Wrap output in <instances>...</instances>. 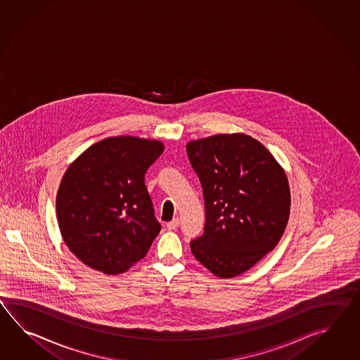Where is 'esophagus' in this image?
Segmentation results:
<instances>
[{
  "mask_svg": "<svg viewBox=\"0 0 360 360\" xmlns=\"http://www.w3.org/2000/svg\"><path fill=\"white\" fill-rule=\"evenodd\" d=\"M179 224H180L179 217H175L172 221L167 222V229L175 230L176 229L177 226H179Z\"/></svg>",
  "mask_w": 360,
  "mask_h": 360,
  "instance_id": "34e87169",
  "label": "esophagus"
}]
</instances>
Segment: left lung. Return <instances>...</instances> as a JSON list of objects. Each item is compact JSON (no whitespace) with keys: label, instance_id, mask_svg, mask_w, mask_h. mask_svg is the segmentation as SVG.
Returning <instances> with one entry per match:
<instances>
[{"label":"left lung","instance_id":"8db88e82","mask_svg":"<svg viewBox=\"0 0 360 360\" xmlns=\"http://www.w3.org/2000/svg\"><path fill=\"white\" fill-rule=\"evenodd\" d=\"M203 189L206 224L191 252L214 276H238L276 248L290 219L283 167L245 134H219L186 144Z\"/></svg>","mask_w":360,"mask_h":360}]
</instances>
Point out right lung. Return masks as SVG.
Listing matches in <instances>:
<instances>
[{
    "mask_svg": "<svg viewBox=\"0 0 360 360\" xmlns=\"http://www.w3.org/2000/svg\"><path fill=\"white\" fill-rule=\"evenodd\" d=\"M163 150L160 140L113 136L70 163L56 194V217L65 245L84 265L121 274L148 253L161 225L144 177Z\"/></svg>",
    "mask_w": 360,
    "mask_h": 360,
    "instance_id": "right-lung-1",
    "label": "right lung"
}]
</instances>
